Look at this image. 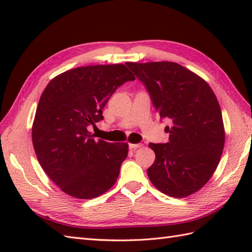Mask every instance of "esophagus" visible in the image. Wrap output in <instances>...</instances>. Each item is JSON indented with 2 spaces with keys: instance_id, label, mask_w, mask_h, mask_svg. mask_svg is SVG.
<instances>
[{
  "instance_id": "obj_1",
  "label": "esophagus",
  "mask_w": 252,
  "mask_h": 252,
  "mask_svg": "<svg viewBox=\"0 0 252 252\" xmlns=\"http://www.w3.org/2000/svg\"><path fill=\"white\" fill-rule=\"evenodd\" d=\"M130 148L131 149H137V148H140V147H142L143 146V144H130Z\"/></svg>"
}]
</instances>
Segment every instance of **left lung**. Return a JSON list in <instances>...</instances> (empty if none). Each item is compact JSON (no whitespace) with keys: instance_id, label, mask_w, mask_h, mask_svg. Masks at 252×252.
Instances as JSON below:
<instances>
[{"instance_id":"obj_1","label":"left lung","mask_w":252,"mask_h":252,"mask_svg":"<svg viewBox=\"0 0 252 252\" xmlns=\"http://www.w3.org/2000/svg\"><path fill=\"white\" fill-rule=\"evenodd\" d=\"M145 84L169 142L149 144L156 155L147 169L153 185L170 197L199 190L215 173L225 142L220 105L205 80L172 62L126 63Z\"/></svg>"}]
</instances>
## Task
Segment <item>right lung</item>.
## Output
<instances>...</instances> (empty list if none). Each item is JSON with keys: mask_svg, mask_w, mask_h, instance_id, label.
I'll use <instances>...</instances> for the list:
<instances>
[{"mask_svg": "<svg viewBox=\"0 0 252 252\" xmlns=\"http://www.w3.org/2000/svg\"><path fill=\"white\" fill-rule=\"evenodd\" d=\"M133 80L126 65L115 63L74 68L46 85L32 143L42 169L67 195L92 199L116 183L129 145L94 140L88 127L103 119L101 110L115 91Z\"/></svg>", "mask_w": 252, "mask_h": 252, "instance_id": "1", "label": "right lung"}]
</instances>
